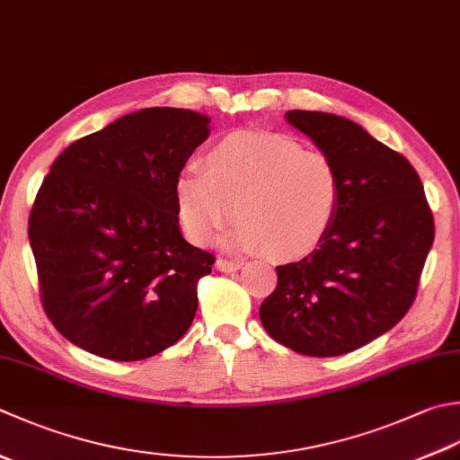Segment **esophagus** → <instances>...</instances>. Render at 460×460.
<instances>
[{
	"mask_svg": "<svg viewBox=\"0 0 460 460\" xmlns=\"http://www.w3.org/2000/svg\"><path fill=\"white\" fill-rule=\"evenodd\" d=\"M243 267V261L235 259H217V269L223 273H235Z\"/></svg>",
	"mask_w": 460,
	"mask_h": 460,
	"instance_id": "obj_1",
	"label": "esophagus"
}]
</instances>
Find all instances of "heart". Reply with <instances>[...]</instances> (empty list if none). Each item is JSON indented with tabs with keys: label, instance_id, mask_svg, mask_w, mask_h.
<instances>
[{
	"label": "heart",
	"instance_id": "1",
	"mask_svg": "<svg viewBox=\"0 0 460 460\" xmlns=\"http://www.w3.org/2000/svg\"><path fill=\"white\" fill-rule=\"evenodd\" d=\"M343 185L321 151L269 131H233L205 153L203 173L187 169L177 181V213L187 237L209 239L233 215L227 241L275 259L313 253L335 225Z\"/></svg>",
	"mask_w": 460,
	"mask_h": 460
}]
</instances>
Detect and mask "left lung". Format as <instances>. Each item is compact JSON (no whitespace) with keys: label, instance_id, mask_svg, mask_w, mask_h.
Masks as SVG:
<instances>
[{"label":"left lung","instance_id":"1","mask_svg":"<svg viewBox=\"0 0 460 460\" xmlns=\"http://www.w3.org/2000/svg\"><path fill=\"white\" fill-rule=\"evenodd\" d=\"M287 119L337 167L343 199L327 239L277 267L259 309L269 337L307 357L371 343L415 303L435 219L417 171L345 117L293 110Z\"/></svg>","mask_w":460,"mask_h":460}]
</instances>
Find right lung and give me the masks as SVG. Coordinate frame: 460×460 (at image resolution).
Here are the masks:
<instances>
[{
  "label": "right lung",
  "instance_id": "obj_1",
  "mask_svg": "<svg viewBox=\"0 0 460 460\" xmlns=\"http://www.w3.org/2000/svg\"><path fill=\"white\" fill-rule=\"evenodd\" d=\"M205 115L147 107L53 161L30 211L40 299L63 337L111 361L175 345L215 257L179 231L177 181L209 135Z\"/></svg>",
  "mask_w": 460,
  "mask_h": 460
}]
</instances>
